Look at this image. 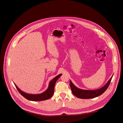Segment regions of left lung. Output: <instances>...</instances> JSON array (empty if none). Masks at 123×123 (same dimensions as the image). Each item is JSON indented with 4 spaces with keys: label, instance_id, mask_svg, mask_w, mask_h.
<instances>
[{
    "label": "left lung",
    "instance_id": "8db88e82",
    "mask_svg": "<svg viewBox=\"0 0 123 123\" xmlns=\"http://www.w3.org/2000/svg\"><path fill=\"white\" fill-rule=\"evenodd\" d=\"M112 76L113 75L104 87H101V88H100V89L93 90H83V89H80V88H78L74 85L73 83L70 80V85L71 89L72 90V92L74 95L76 96V97H77L78 98H79L90 99V98H93L96 97L103 94V93H104L105 91V90L107 89V88L109 87L110 84V83L111 82Z\"/></svg>",
    "mask_w": 123,
    "mask_h": 123
}]
</instances>
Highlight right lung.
I'll use <instances>...</instances> for the list:
<instances>
[{
  "instance_id": "add662e5",
  "label": "right lung",
  "mask_w": 123,
  "mask_h": 123,
  "mask_svg": "<svg viewBox=\"0 0 123 123\" xmlns=\"http://www.w3.org/2000/svg\"><path fill=\"white\" fill-rule=\"evenodd\" d=\"M62 75V74H59L55 78H54L49 83L48 87L47 89L42 93L40 94H28L26 92H25L22 91L18 87V86L14 84L16 87L17 88V90L19 92L20 94L24 96L25 98L29 100L34 101H43L49 99L51 98L54 93V89H55V84L57 80L58 79L60 78Z\"/></svg>"
}]
</instances>
